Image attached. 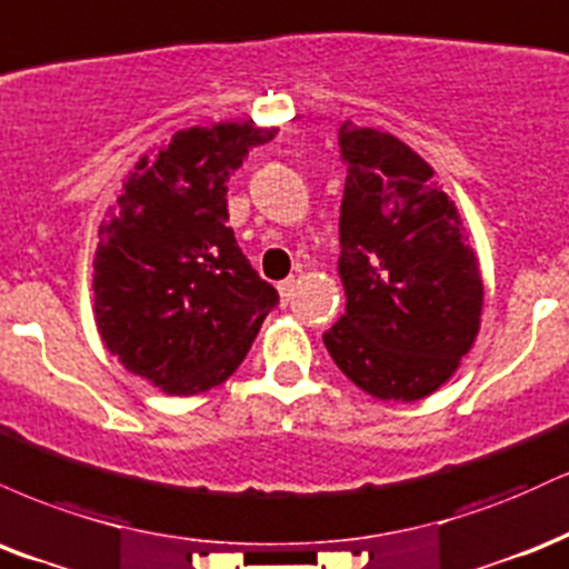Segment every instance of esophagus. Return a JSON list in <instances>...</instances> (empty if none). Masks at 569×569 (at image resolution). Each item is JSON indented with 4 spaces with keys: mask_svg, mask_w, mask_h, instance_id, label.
<instances>
[{
    "mask_svg": "<svg viewBox=\"0 0 569 569\" xmlns=\"http://www.w3.org/2000/svg\"><path fill=\"white\" fill-rule=\"evenodd\" d=\"M296 284H298V279L296 277H287V279H282V282L277 284V290H279V298H282V303L287 306L292 300V292H296Z\"/></svg>",
    "mask_w": 569,
    "mask_h": 569,
    "instance_id": "34e87169",
    "label": "esophagus"
}]
</instances>
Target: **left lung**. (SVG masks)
<instances>
[{"label": "left lung", "instance_id": "obj_1", "mask_svg": "<svg viewBox=\"0 0 569 569\" xmlns=\"http://www.w3.org/2000/svg\"><path fill=\"white\" fill-rule=\"evenodd\" d=\"M338 271L346 311L325 346L359 389L383 402L429 397L479 332L482 277L456 204L410 146L343 122Z\"/></svg>", "mask_w": 569, "mask_h": 569}]
</instances>
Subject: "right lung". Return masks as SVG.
Returning <instances> with one entry per match:
<instances>
[{"label": "right lung", "mask_w": 569, "mask_h": 569, "mask_svg": "<svg viewBox=\"0 0 569 569\" xmlns=\"http://www.w3.org/2000/svg\"><path fill=\"white\" fill-rule=\"evenodd\" d=\"M273 136L233 122L176 132L140 159L100 226L98 332L127 370L167 393L223 383L279 303L226 226L233 170Z\"/></svg>", "instance_id": "add662e5"}]
</instances>
